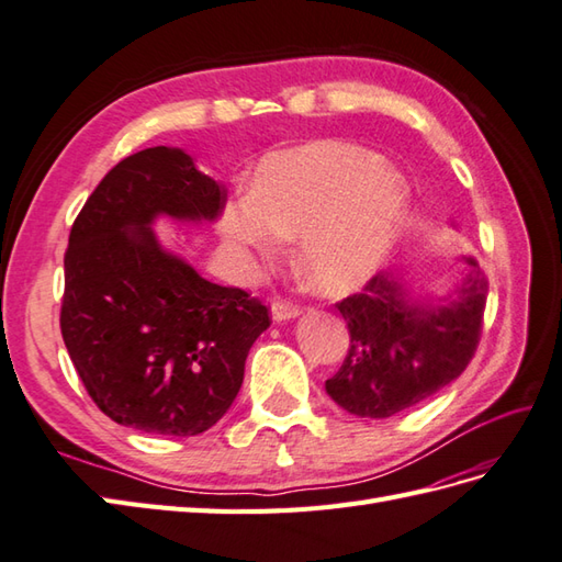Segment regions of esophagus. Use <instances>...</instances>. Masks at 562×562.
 <instances>
[{"instance_id": "34e87169", "label": "esophagus", "mask_w": 562, "mask_h": 562, "mask_svg": "<svg viewBox=\"0 0 562 562\" xmlns=\"http://www.w3.org/2000/svg\"><path fill=\"white\" fill-rule=\"evenodd\" d=\"M299 313H302V306L294 302H286V299H276V302H272V318H276L278 323L296 318Z\"/></svg>"}]
</instances>
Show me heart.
<instances>
[{
  "label": "heart",
  "instance_id": "b5f03b06",
  "mask_svg": "<svg viewBox=\"0 0 562 562\" xmlns=\"http://www.w3.org/2000/svg\"><path fill=\"white\" fill-rule=\"evenodd\" d=\"M404 181L367 148L311 140L276 150L256 167L251 193L222 211L234 249L272 260L294 241V268L311 292L359 290L383 266L407 215Z\"/></svg>",
  "mask_w": 562,
  "mask_h": 562
}]
</instances>
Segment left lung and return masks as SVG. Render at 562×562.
Masks as SVG:
<instances>
[{
	"mask_svg": "<svg viewBox=\"0 0 562 562\" xmlns=\"http://www.w3.org/2000/svg\"><path fill=\"white\" fill-rule=\"evenodd\" d=\"M474 270L458 294L416 304L390 276H373L359 294L337 302L349 328L340 371L325 381L342 409L367 419H387L450 385L474 351L484 328L488 280Z\"/></svg>",
	"mask_w": 562,
	"mask_h": 562,
	"instance_id": "8db88e82",
	"label": "left lung"
}]
</instances>
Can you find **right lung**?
<instances>
[{
    "label": "right lung",
    "instance_id": "1",
    "mask_svg": "<svg viewBox=\"0 0 562 562\" xmlns=\"http://www.w3.org/2000/svg\"><path fill=\"white\" fill-rule=\"evenodd\" d=\"M227 193L179 148L116 162L74 220L61 337L90 400L155 436H199L232 407L268 306L167 254L150 222L215 220Z\"/></svg>",
    "mask_w": 562,
    "mask_h": 562
}]
</instances>
